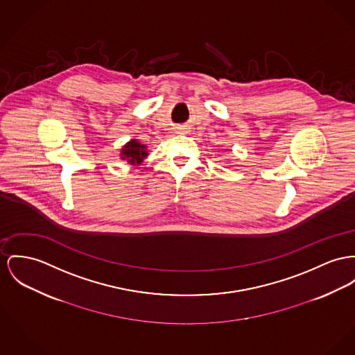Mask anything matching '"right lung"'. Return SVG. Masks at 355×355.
Listing matches in <instances>:
<instances>
[{
  "mask_svg": "<svg viewBox=\"0 0 355 355\" xmlns=\"http://www.w3.org/2000/svg\"><path fill=\"white\" fill-rule=\"evenodd\" d=\"M119 157H121V160H125L129 166H141L144 159L148 157L146 145L141 144V142L136 140V139H132L130 141L126 142L121 148Z\"/></svg>",
  "mask_w": 355,
  "mask_h": 355,
  "instance_id": "obj_1",
  "label": "right lung"
}]
</instances>
